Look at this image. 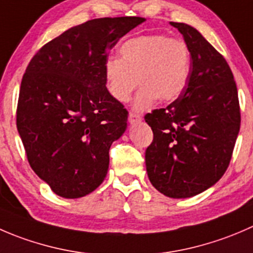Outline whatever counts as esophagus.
Segmentation results:
<instances>
[{
  "instance_id": "34e87169",
  "label": "esophagus",
  "mask_w": 253,
  "mask_h": 253,
  "mask_svg": "<svg viewBox=\"0 0 253 253\" xmlns=\"http://www.w3.org/2000/svg\"><path fill=\"white\" fill-rule=\"evenodd\" d=\"M127 121H129L130 124H137L142 121V118L141 116H139V114L130 113L129 117H127Z\"/></svg>"
}]
</instances>
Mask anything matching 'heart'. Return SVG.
Segmentation results:
<instances>
[{
	"instance_id": "1",
	"label": "heart",
	"mask_w": 253,
	"mask_h": 253,
	"mask_svg": "<svg viewBox=\"0 0 253 253\" xmlns=\"http://www.w3.org/2000/svg\"><path fill=\"white\" fill-rule=\"evenodd\" d=\"M118 57H108L103 65L108 93L126 103L141 86L134 109L151 108L159 99L172 102L183 93L191 74V51L181 39L164 34L140 36L124 42Z\"/></svg>"
}]
</instances>
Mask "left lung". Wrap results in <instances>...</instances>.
<instances>
[{
  "label": "left lung",
  "instance_id": "8db88e82",
  "mask_svg": "<svg viewBox=\"0 0 253 253\" xmlns=\"http://www.w3.org/2000/svg\"><path fill=\"white\" fill-rule=\"evenodd\" d=\"M169 24L191 51V74L176 101L145 116L154 132L145 162L160 193L191 198L214 186L229 166L241 122L239 97L222 55L193 27Z\"/></svg>",
  "mask_w": 253,
  "mask_h": 253
}]
</instances>
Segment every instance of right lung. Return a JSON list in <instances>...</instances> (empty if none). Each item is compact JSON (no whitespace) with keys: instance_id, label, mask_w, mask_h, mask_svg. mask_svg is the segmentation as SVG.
<instances>
[{"instance_id":"1","label":"right lung","mask_w":253,"mask_h":253,"mask_svg":"<svg viewBox=\"0 0 253 253\" xmlns=\"http://www.w3.org/2000/svg\"><path fill=\"white\" fill-rule=\"evenodd\" d=\"M145 22L98 18L75 26L34 55L21 84L17 129L33 171L57 196L81 198L104 181L109 149L127 112L108 93L107 52Z\"/></svg>"}]
</instances>
